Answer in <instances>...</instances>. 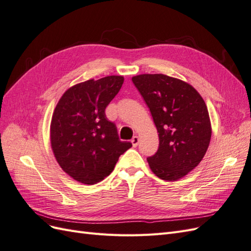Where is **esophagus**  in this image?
<instances>
[{"label": "esophagus", "mask_w": 251, "mask_h": 251, "mask_svg": "<svg viewBox=\"0 0 251 251\" xmlns=\"http://www.w3.org/2000/svg\"><path fill=\"white\" fill-rule=\"evenodd\" d=\"M131 142H132V144H133V147L135 148V147H137L138 146V143H139V138L137 137V136H134V137L132 138V140H131Z\"/></svg>", "instance_id": "34e87169"}]
</instances>
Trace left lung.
<instances>
[{"label":"left lung","mask_w":251,"mask_h":251,"mask_svg":"<svg viewBox=\"0 0 251 251\" xmlns=\"http://www.w3.org/2000/svg\"><path fill=\"white\" fill-rule=\"evenodd\" d=\"M132 81L155 123L159 148L148 157L158 178L178 180L194 170L208 149L211 126L207 107L187 82L164 74H140Z\"/></svg>","instance_id":"obj_1"}]
</instances>
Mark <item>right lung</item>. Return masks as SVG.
<instances>
[{"mask_svg": "<svg viewBox=\"0 0 251 251\" xmlns=\"http://www.w3.org/2000/svg\"><path fill=\"white\" fill-rule=\"evenodd\" d=\"M124 80L112 75L77 83L66 91L53 112V154L63 171L83 184H96L108 177L119 156L132 147L119 139L115 124L104 113Z\"/></svg>", "mask_w": 251, "mask_h": 251, "instance_id": "add662e5", "label": "right lung"}]
</instances>
